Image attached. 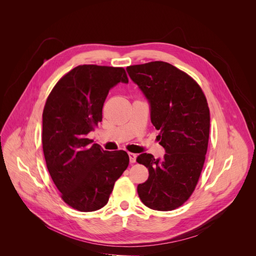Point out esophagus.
I'll use <instances>...</instances> for the list:
<instances>
[{
    "label": "esophagus",
    "instance_id": "34e87169",
    "mask_svg": "<svg viewBox=\"0 0 256 256\" xmlns=\"http://www.w3.org/2000/svg\"><path fill=\"white\" fill-rule=\"evenodd\" d=\"M128 157H130V163H134L136 161V155L134 153H128Z\"/></svg>",
    "mask_w": 256,
    "mask_h": 256
}]
</instances>
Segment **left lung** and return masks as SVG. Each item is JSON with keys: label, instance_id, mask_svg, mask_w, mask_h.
<instances>
[{"label": "left lung", "instance_id": "left-lung-1", "mask_svg": "<svg viewBox=\"0 0 256 256\" xmlns=\"http://www.w3.org/2000/svg\"><path fill=\"white\" fill-rule=\"evenodd\" d=\"M150 104L151 122L160 130L162 159L142 153L136 161L149 170V178L138 186L144 206L172 210L194 192L206 159L210 134V109L198 83L184 72L165 62L126 68Z\"/></svg>", "mask_w": 256, "mask_h": 256}]
</instances>
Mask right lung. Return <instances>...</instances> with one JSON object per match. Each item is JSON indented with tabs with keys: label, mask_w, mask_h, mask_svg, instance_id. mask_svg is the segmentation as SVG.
Here are the masks:
<instances>
[{
	"label": "right lung",
	"mask_w": 256,
	"mask_h": 256,
	"mask_svg": "<svg viewBox=\"0 0 256 256\" xmlns=\"http://www.w3.org/2000/svg\"><path fill=\"white\" fill-rule=\"evenodd\" d=\"M128 83L122 68L78 66L54 87L42 114V148L62 198L72 208H103L116 181L128 168L124 151H104L88 138L102 120L109 90Z\"/></svg>",
	"instance_id": "add662e5"
}]
</instances>
